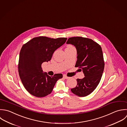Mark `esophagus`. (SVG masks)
Instances as JSON below:
<instances>
[{"instance_id":"esophagus-1","label":"esophagus","mask_w":127,"mask_h":127,"mask_svg":"<svg viewBox=\"0 0 127 127\" xmlns=\"http://www.w3.org/2000/svg\"><path fill=\"white\" fill-rule=\"evenodd\" d=\"M63 78H64L65 79H68L70 78V77H68L66 76L65 75H63Z\"/></svg>"}]
</instances>
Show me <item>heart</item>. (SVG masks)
<instances>
[{
  "label": "heart",
  "instance_id": "obj_1",
  "mask_svg": "<svg viewBox=\"0 0 127 127\" xmlns=\"http://www.w3.org/2000/svg\"><path fill=\"white\" fill-rule=\"evenodd\" d=\"M72 48H74V47L73 46L71 45H68L67 47L66 48V49H72Z\"/></svg>",
  "mask_w": 127,
  "mask_h": 127
}]
</instances>
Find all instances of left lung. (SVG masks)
I'll return each mask as SVG.
<instances>
[{
	"mask_svg": "<svg viewBox=\"0 0 127 127\" xmlns=\"http://www.w3.org/2000/svg\"><path fill=\"white\" fill-rule=\"evenodd\" d=\"M66 43L76 47L78 55L75 67L80 68L85 75L83 79H77V86L71 91L79 96H86L96 89L102 76L104 61L102 48L92 39L81 36L70 37Z\"/></svg>",
	"mask_w": 127,
	"mask_h": 127,
	"instance_id": "obj_1",
	"label": "left lung"
}]
</instances>
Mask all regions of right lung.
Here are the masks:
<instances>
[{
    "label": "right lung",
    "instance_id": "obj_1",
    "mask_svg": "<svg viewBox=\"0 0 127 127\" xmlns=\"http://www.w3.org/2000/svg\"><path fill=\"white\" fill-rule=\"evenodd\" d=\"M67 39L40 36L33 38L22 47L18 63L19 74L25 88L32 95L42 97L49 95L56 82L62 78V74L50 77L43 73L41 64L50 61L54 52L64 44Z\"/></svg>",
    "mask_w": 127,
    "mask_h": 127
}]
</instances>
